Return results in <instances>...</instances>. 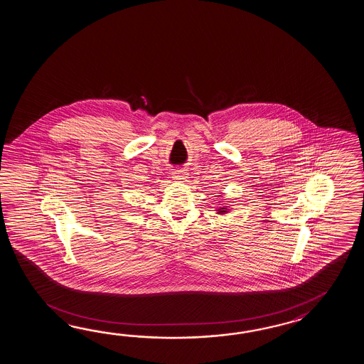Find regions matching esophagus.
<instances>
[{"label": "esophagus", "instance_id": "34e87169", "mask_svg": "<svg viewBox=\"0 0 364 364\" xmlns=\"http://www.w3.org/2000/svg\"><path fill=\"white\" fill-rule=\"evenodd\" d=\"M186 173L185 171H176L173 173V177L171 178L176 179V181H182V179H186Z\"/></svg>", "mask_w": 364, "mask_h": 364}]
</instances>
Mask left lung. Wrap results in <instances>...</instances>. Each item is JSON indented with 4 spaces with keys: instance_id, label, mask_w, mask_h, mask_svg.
Instances as JSON below:
<instances>
[{
    "instance_id": "left-lung-1",
    "label": "left lung",
    "mask_w": 364,
    "mask_h": 364,
    "mask_svg": "<svg viewBox=\"0 0 364 364\" xmlns=\"http://www.w3.org/2000/svg\"><path fill=\"white\" fill-rule=\"evenodd\" d=\"M216 213H218V215L229 213V205H220L218 208H216Z\"/></svg>"
}]
</instances>
